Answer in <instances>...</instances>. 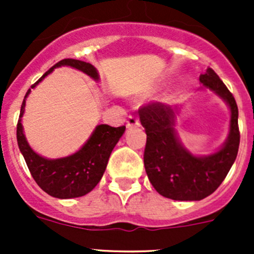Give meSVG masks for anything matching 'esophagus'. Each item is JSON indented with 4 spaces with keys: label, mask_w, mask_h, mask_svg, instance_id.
<instances>
[{
    "label": "esophagus",
    "mask_w": 254,
    "mask_h": 254,
    "mask_svg": "<svg viewBox=\"0 0 254 254\" xmlns=\"http://www.w3.org/2000/svg\"><path fill=\"white\" fill-rule=\"evenodd\" d=\"M139 125H140L139 118L135 117V115H129V118H127V127H139Z\"/></svg>",
    "instance_id": "34e87169"
}]
</instances>
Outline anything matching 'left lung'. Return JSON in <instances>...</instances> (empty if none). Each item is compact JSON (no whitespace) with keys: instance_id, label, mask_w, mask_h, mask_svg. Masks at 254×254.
I'll list each match as a JSON object with an SVG mask.
<instances>
[{"instance_id":"left-lung-1","label":"left lung","mask_w":254,"mask_h":254,"mask_svg":"<svg viewBox=\"0 0 254 254\" xmlns=\"http://www.w3.org/2000/svg\"><path fill=\"white\" fill-rule=\"evenodd\" d=\"M200 82L227 102L231 109L230 135L217 152L196 157L178 141L175 109L161 102H150L139 109L146 137L143 165L153 188L173 200H201L214 193L226 178L237 157L240 146L238 108L224 82L207 67Z\"/></svg>"}]
</instances>
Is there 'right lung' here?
<instances>
[{"label": "right lung", "instance_id": "1", "mask_svg": "<svg viewBox=\"0 0 254 254\" xmlns=\"http://www.w3.org/2000/svg\"><path fill=\"white\" fill-rule=\"evenodd\" d=\"M71 66L82 71L89 77L98 79V72L96 68L88 63H84L75 59H64L48 70L30 88H34L45 76H48L51 71L59 66ZM30 88L25 93L20 107L19 119L17 123V141L19 150L24 157L29 172L38 186L48 193L49 195L55 196L59 199L78 198L86 195L92 190L101 181L109 156L113 148L119 141L122 135L124 134L125 127H113L107 124L98 125L88 141L83 145L81 150L73 155L67 156L58 160H48L42 157L30 148L23 134L22 118L24 113L25 98L29 94Z\"/></svg>", "mask_w": 254, "mask_h": 254}]
</instances>
